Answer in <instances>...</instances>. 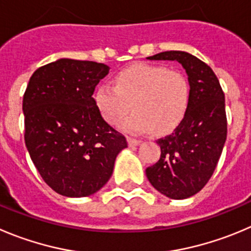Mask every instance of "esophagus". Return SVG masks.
I'll list each match as a JSON object with an SVG mask.
<instances>
[{
  "label": "esophagus",
  "mask_w": 251,
  "mask_h": 251,
  "mask_svg": "<svg viewBox=\"0 0 251 251\" xmlns=\"http://www.w3.org/2000/svg\"><path fill=\"white\" fill-rule=\"evenodd\" d=\"M127 140L129 147H135V145H138L140 143V140L135 139V138H132V137H127Z\"/></svg>",
  "instance_id": "esophagus-1"
}]
</instances>
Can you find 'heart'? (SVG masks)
<instances>
[{"label": "heart", "instance_id": "1", "mask_svg": "<svg viewBox=\"0 0 251 251\" xmlns=\"http://www.w3.org/2000/svg\"><path fill=\"white\" fill-rule=\"evenodd\" d=\"M188 96V81L181 71L163 65L134 64L117 74L114 85L101 83L95 101L111 126H117L132 106L134 112L122 122V129L137 134L154 129L163 134L181 122Z\"/></svg>", "mask_w": 251, "mask_h": 251}]
</instances>
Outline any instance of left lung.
Returning a JSON list of instances; mask_svg holds the SVG:
<instances>
[{"instance_id": "8db88e82", "label": "left lung", "mask_w": 251, "mask_h": 251, "mask_svg": "<svg viewBox=\"0 0 251 251\" xmlns=\"http://www.w3.org/2000/svg\"><path fill=\"white\" fill-rule=\"evenodd\" d=\"M149 60H176L188 76L185 116L171 134L157 139L161 155L145 170L154 188L173 200L188 199L213 175L226 139L224 92L211 68L186 51L159 52Z\"/></svg>"}]
</instances>
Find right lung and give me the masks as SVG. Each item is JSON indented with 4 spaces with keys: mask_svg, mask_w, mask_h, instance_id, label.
Instances as JSON below:
<instances>
[{
    "mask_svg": "<svg viewBox=\"0 0 251 251\" xmlns=\"http://www.w3.org/2000/svg\"><path fill=\"white\" fill-rule=\"evenodd\" d=\"M106 64L60 59L37 69L23 96L25 142L49 187L86 197L103 187L127 140L103 119L94 92Z\"/></svg>",
    "mask_w": 251,
    "mask_h": 251,
    "instance_id": "1",
    "label": "right lung"
}]
</instances>
